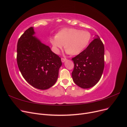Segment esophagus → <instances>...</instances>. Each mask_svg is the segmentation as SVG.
Listing matches in <instances>:
<instances>
[{
    "instance_id": "1",
    "label": "esophagus",
    "mask_w": 127,
    "mask_h": 127,
    "mask_svg": "<svg viewBox=\"0 0 127 127\" xmlns=\"http://www.w3.org/2000/svg\"><path fill=\"white\" fill-rule=\"evenodd\" d=\"M67 60V59H65V58H61V61H62V63H64L65 61H66Z\"/></svg>"
}]
</instances>
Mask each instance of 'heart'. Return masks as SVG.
I'll return each mask as SVG.
<instances>
[{
    "label": "heart",
    "mask_w": 127,
    "mask_h": 127,
    "mask_svg": "<svg viewBox=\"0 0 127 127\" xmlns=\"http://www.w3.org/2000/svg\"><path fill=\"white\" fill-rule=\"evenodd\" d=\"M91 39V34L89 32L74 28H64L58 32L55 37H51L50 41L56 54H58L64 45L67 53L76 56L85 49Z\"/></svg>",
    "instance_id": "b5f03b06"
}]
</instances>
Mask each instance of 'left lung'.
Returning <instances> with one entry per match:
<instances>
[{"mask_svg": "<svg viewBox=\"0 0 127 127\" xmlns=\"http://www.w3.org/2000/svg\"><path fill=\"white\" fill-rule=\"evenodd\" d=\"M72 77L77 85L89 88L96 84L104 68V47L98 35L83 51L73 58Z\"/></svg>", "mask_w": 127, "mask_h": 127, "instance_id": "8db88e82", "label": "left lung"}]
</instances>
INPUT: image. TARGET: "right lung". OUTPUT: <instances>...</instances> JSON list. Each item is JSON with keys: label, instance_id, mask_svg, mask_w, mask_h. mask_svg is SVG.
<instances>
[{"label": "right lung", "instance_id": "1", "mask_svg": "<svg viewBox=\"0 0 127 127\" xmlns=\"http://www.w3.org/2000/svg\"><path fill=\"white\" fill-rule=\"evenodd\" d=\"M34 28L26 30L19 39L17 62L24 78L37 89L47 90L55 85L62 65L61 58L35 35Z\"/></svg>", "mask_w": 127, "mask_h": 127}]
</instances>
